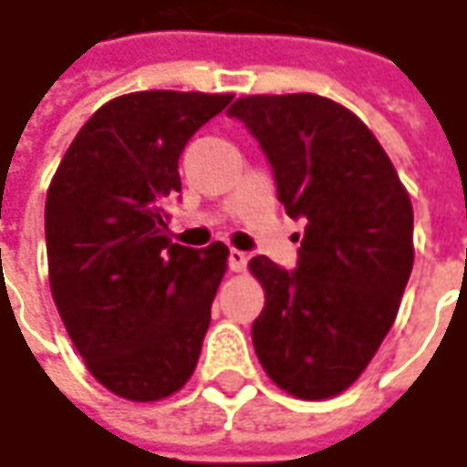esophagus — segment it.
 <instances>
[{
	"instance_id": "obj_1",
	"label": "esophagus",
	"mask_w": 467,
	"mask_h": 467,
	"mask_svg": "<svg viewBox=\"0 0 467 467\" xmlns=\"http://www.w3.org/2000/svg\"><path fill=\"white\" fill-rule=\"evenodd\" d=\"M247 263H250V255H247V253H242V250H231V255H228V265H231V271H244V268H247Z\"/></svg>"
}]
</instances>
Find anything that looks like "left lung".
Listing matches in <instances>:
<instances>
[{"label": "left lung", "instance_id": "obj_1", "mask_svg": "<svg viewBox=\"0 0 467 467\" xmlns=\"http://www.w3.org/2000/svg\"><path fill=\"white\" fill-rule=\"evenodd\" d=\"M265 152L285 212L306 220L293 271L258 255V360L285 392H344L392 327L414 265V212L387 152L347 107L317 93L244 96L228 109Z\"/></svg>", "mask_w": 467, "mask_h": 467}]
</instances>
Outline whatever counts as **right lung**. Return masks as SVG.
I'll return each mask as SVG.
<instances>
[{"label":"right lung","mask_w":467,"mask_h":467,"mask_svg":"<svg viewBox=\"0 0 467 467\" xmlns=\"http://www.w3.org/2000/svg\"><path fill=\"white\" fill-rule=\"evenodd\" d=\"M231 93L140 90L99 107L45 202L50 290L88 371L126 400H161L196 371L228 247L171 244L188 140Z\"/></svg>","instance_id":"1"}]
</instances>
